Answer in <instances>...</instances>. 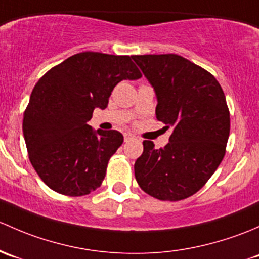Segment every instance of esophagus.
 I'll use <instances>...</instances> for the list:
<instances>
[{
    "mask_svg": "<svg viewBox=\"0 0 259 259\" xmlns=\"http://www.w3.org/2000/svg\"><path fill=\"white\" fill-rule=\"evenodd\" d=\"M135 138V136L131 135V133H124V142H128V141L133 140Z\"/></svg>",
    "mask_w": 259,
    "mask_h": 259,
    "instance_id": "obj_1",
    "label": "esophagus"
}]
</instances>
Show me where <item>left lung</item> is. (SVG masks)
<instances>
[{
    "label": "left lung",
    "instance_id": "8db88e82",
    "mask_svg": "<svg viewBox=\"0 0 259 259\" xmlns=\"http://www.w3.org/2000/svg\"><path fill=\"white\" fill-rule=\"evenodd\" d=\"M132 60L156 93L157 119L173 128L164 147L143 141L136 180L154 198L185 199L206 185L225 157L229 136L225 93L209 72L178 55Z\"/></svg>",
    "mask_w": 259,
    "mask_h": 259
}]
</instances>
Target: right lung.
<instances>
[{
	"label": "right lung",
	"instance_id": "right-lung-1",
	"mask_svg": "<svg viewBox=\"0 0 259 259\" xmlns=\"http://www.w3.org/2000/svg\"><path fill=\"white\" fill-rule=\"evenodd\" d=\"M141 77L130 56L81 52L37 82L22 128L32 166L51 189L78 197L100 187L123 136L87 122L95 108L107 107L117 83Z\"/></svg>",
	"mask_w": 259,
	"mask_h": 259
}]
</instances>
